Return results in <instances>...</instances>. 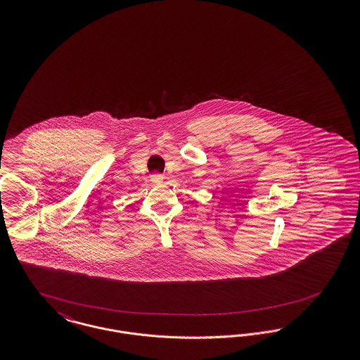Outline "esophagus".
Instances as JSON below:
<instances>
[{"mask_svg": "<svg viewBox=\"0 0 360 360\" xmlns=\"http://www.w3.org/2000/svg\"><path fill=\"white\" fill-rule=\"evenodd\" d=\"M151 181L154 182L155 185H160L163 182V176L160 174H156V175H153Z\"/></svg>", "mask_w": 360, "mask_h": 360, "instance_id": "esophagus-1", "label": "esophagus"}]
</instances>
